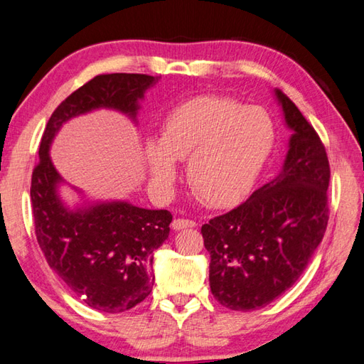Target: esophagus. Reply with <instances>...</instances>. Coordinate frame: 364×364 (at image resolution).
Returning <instances> with one entry per match:
<instances>
[{"label": "esophagus", "instance_id": "34e87169", "mask_svg": "<svg viewBox=\"0 0 364 364\" xmlns=\"http://www.w3.org/2000/svg\"><path fill=\"white\" fill-rule=\"evenodd\" d=\"M197 223L194 220H188V219H175L172 222V228L175 231H180V230H186V228H194Z\"/></svg>", "mask_w": 364, "mask_h": 364}]
</instances>
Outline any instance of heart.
Wrapping results in <instances>:
<instances>
[{
	"label": "heart",
	"mask_w": 364,
	"mask_h": 364,
	"mask_svg": "<svg viewBox=\"0 0 364 364\" xmlns=\"http://www.w3.org/2000/svg\"><path fill=\"white\" fill-rule=\"evenodd\" d=\"M274 139V122L262 107L203 95L166 115L159 142L145 145V161L153 183L164 191L178 178L175 162L188 161L197 197L211 206H228L250 191Z\"/></svg>",
	"instance_id": "b5f03b06"
}]
</instances>
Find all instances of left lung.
Here are the masks:
<instances>
[{
	"mask_svg": "<svg viewBox=\"0 0 364 364\" xmlns=\"http://www.w3.org/2000/svg\"><path fill=\"white\" fill-rule=\"evenodd\" d=\"M274 95L292 131L280 173L202 227L211 292L235 311L262 308L288 291L311 261L328 222L326 149L297 106L282 90Z\"/></svg>",
	"mask_w": 364,
	"mask_h": 364,
	"instance_id": "obj_1",
	"label": "left lung"
}]
</instances>
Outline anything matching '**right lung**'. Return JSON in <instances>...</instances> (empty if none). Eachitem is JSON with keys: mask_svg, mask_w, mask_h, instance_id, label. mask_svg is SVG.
<instances>
[{"mask_svg": "<svg viewBox=\"0 0 364 364\" xmlns=\"http://www.w3.org/2000/svg\"><path fill=\"white\" fill-rule=\"evenodd\" d=\"M158 81L159 76L111 73L75 90L46 123L31 180L36 236L46 262L84 304L103 313L131 310L149 297L153 252L168 237L172 214L127 200L81 197V203L68 206L59 192L65 180L53 166L50 146L65 122L97 109L117 111L137 123L145 92Z\"/></svg>", "mask_w": 364, "mask_h": 364, "instance_id": "1", "label": "right lung"}]
</instances>
